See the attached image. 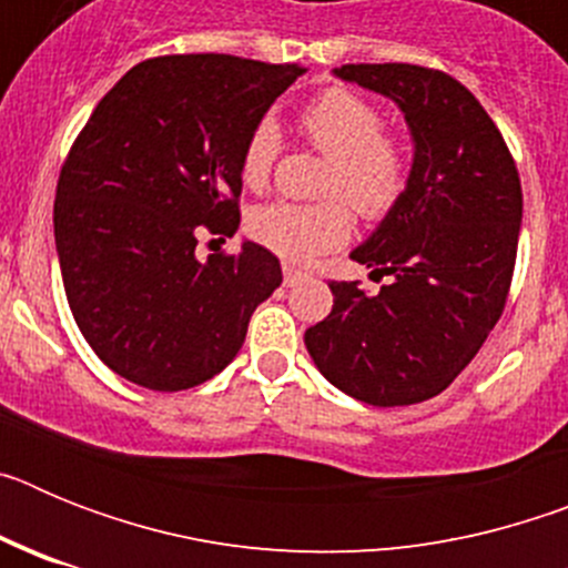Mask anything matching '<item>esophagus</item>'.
Wrapping results in <instances>:
<instances>
[{
	"instance_id": "34e87169",
	"label": "esophagus",
	"mask_w": 568,
	"mask_h": 568,
	"mask_svg": "<svg viewBox=\"0 0 568 568\" xmlns=\"http://www.w3.org/2000/svg\"><path fill=\"white\" fill-rule=\"evenodd\" d=\"M301 278H304V270L293 267V264H284V284H287V287H293L295 281Z\"/></svg>"
}]
</instances>
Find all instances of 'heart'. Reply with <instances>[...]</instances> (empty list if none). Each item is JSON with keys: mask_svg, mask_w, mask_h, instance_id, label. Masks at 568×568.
I'll use <instances>...</instances> for the list:
<instances>
[{"mask_svg": "<svg viewBox=\"0 0 568 568\" xmlns=\"http://www.w3.org/2000/svg\"><path fill=\"white\" fill-rule=\"evenodd\" d=\"M307 144L329 155L321 179L324 202H273L253 210L247 230L261 247L287 261H313L338 250L353 233V213L366 222L393 215L413 184V150L398 130L386 128L384 110L349 88H327L298 113ZM281 153V130L258 119L239 153L241 184L253 193L267 190Z\"/></svg>", "mask_w": 568, "mask_h": 568, "instance_id": "b5f03b06", "label": "heart"}]
</instances>
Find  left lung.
Wrapping results in <instances>:
<instances>
[{
	"mask_svg": "<svg viewBox=\"0 0 568 568\" xmlns=\"http://www.w3.org/2000/svg\"><path fill=\"white\" fill-rule=\"evenodd\" d=\"M346 82L395 99L415 139L413 184L353 261L389 278L329 281L333 313L304 333L341 393L373 406L435 398L453 384L504 315L518 258V164L498 124L444 70L341 64Z\"/></svg>",
	"mask_w": 568,
	"mask_h": 568,
	"instance_id": "obj_1",
	"label": "left lung"
}]
</instances>
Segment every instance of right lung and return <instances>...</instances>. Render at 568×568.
I'll list each match as a JSON object with an SVG mask.
<instances>
[{
    "mask_svg": "<svg viewBox=\"0 0 568 568\" xmlns=\"http://www.w3.org/2000/svg\"><path fill=\"white\" fill-rule=\"evenodd\" d=\"M307 68L170 53L130 68L70 144L53 204L64 295L115 375L179 393L239 355L281 284L267 247L195 258L199 235L239 230L247 130Z\"/></svg>",
    "mask_w": 568,
    "mask_h": 568,
    "instance_id": "1",
    "label": "right lung"
}]
</instances>
